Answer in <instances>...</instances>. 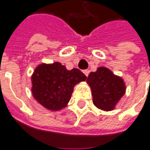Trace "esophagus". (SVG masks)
<instances>
[{
	"label": "esophagus",
	"instance_id": "34e87169",
	"mask_svg": "<svg viewBox=\"0 0 150 150\" xmlns=\"http://www.w3.org/2000/svg\"><path fill=\"white\" fill-rule=\"evenodd\" d=\"M83 73L85 74V76H86V77H88V72H89V71H88V70H83Z\"/></svg>",
	"mask_w": 150,
	"mask_h": 150
}]
</instances>
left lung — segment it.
<instances>
[{"label":"left lung","instance_id":"obj_1","mask_svg":"<svg viewBox=\"0 0 150 150\" xmlns=\"http://www.w3.org/2000/svg\"><path fill=\"white\" fill-rule=\"evenodd\" d=\"M87 83L91 88L94 105L105 111L113 110L126 93L122 78L105 67H100L96 71L90 72Z\"/></svg>","mask_w":150,"mask_h":150}]
</instances>
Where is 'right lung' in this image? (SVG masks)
<instances>
[{"label": "right lung", "mask_w": 150, "mask_h": 150, "mask_svg": "<svg viewBox=\"0 0 150 150\" xmlns=\"http://www.w3.org/2000/svg\"><path fill=\"white\" fill-rule=\"evenodd\" d=\"M87 77L79 69L67 70L60 62L41 63L31 76L32 94L42 106L57 111L64 109L71 99L75 85Z\"/></svg>", "instance_id": "1"}]
</instances>
